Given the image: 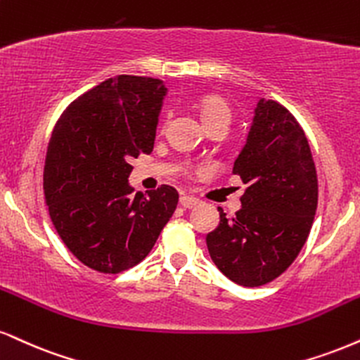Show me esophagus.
<instances>
[{
    "label": "esophagus",
    "mask_w": 360,
    "mask_h": 360,
    "mask_svg": "<svg viewBox=\"0 0 360 360\" xmlns=\"http://www.w3.org/2000/svg\"><path fill=\"white\" fill-rule=\"evenodd\" d=\"M198 203H200V200L192 197V195H184V197H180V205L184 208H193L197 207Z\"/></svg>",
    "instance_id": "1"
}]
</instances>
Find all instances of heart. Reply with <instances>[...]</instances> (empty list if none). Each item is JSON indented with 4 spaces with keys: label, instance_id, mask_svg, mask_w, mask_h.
I'll use <instances>...</instances> for the list:
<instances>
[{
    "label": "heart",
    "instance_id": "1",
    "mask_svg": "<svg viewBox=\"0 0 360 360\" xmlns=\"http://www.w3.org/2000/svg\"><path fill=\"white\" fill-rule=\"evenodd\" d=\"M202 120L203 123L215 122V120H225V122H229L230 120L229 105L221 98H217V96L205 98L202 103Z\"/></svg>",
    "mask_w": 360,
    "mask_h": 360
}]
</instances>
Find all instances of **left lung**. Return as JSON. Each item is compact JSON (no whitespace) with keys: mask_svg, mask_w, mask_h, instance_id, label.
I'll return each instance as SVG.
<instances>
[{"mask_svg":"<svg viewBox=\"0 0 360 360\" xmlns=\"http://www.w3.org/2000/svg\"><path fill=\"white\" fill-rule=\"evenodd\" d=\"M233 173L248 187L233 219L207 235L214 264L230 281L259 287L282 272L307 240L317 210V173L307 136L285 106L257 101Z\"/></svg>","mask_w":360,"mask_h":360,"instance_id":"obj_1","label":"left lung"}]
</instances>
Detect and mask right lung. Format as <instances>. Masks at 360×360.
Returning a JSON list of instances; mask_svg holds the SVG:
<instances>
[{"label":"right lung","mask_w":360,"mask_h":360,"mask_svg":"<svg viewBox=\"0 0 360 360\" xmlns=\"http://www.w3.org/2000/svg\"><path fill=\"white\" fill-rule=\"evenodd\" d=\"M167 86L146 77L108 78L58 120L43 188L58 235L86 267L118 274L150 254L179 192L170 185L131 195L130 160L152 153Z\"/></svg>","instance_id":"obj_1"}]
</instances>
